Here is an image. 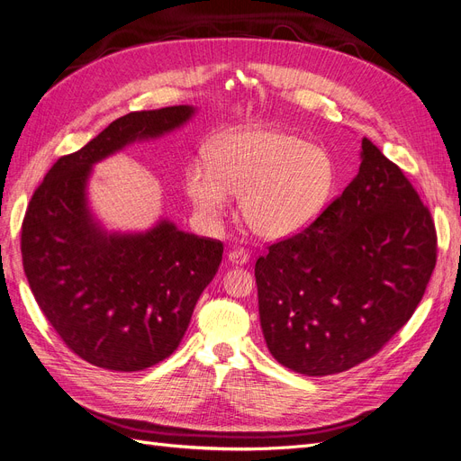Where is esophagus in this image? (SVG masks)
<instances>
[{
  "label": "esophagus",
  "instance_id": "34e87169",
  "mask_svg": "<svg viewBox=\"0 0 461 461\" xmlns=\"http://www.w3.org/2000/svg\"><path fill=\"white\" fill-rule=\"evenodd\" d=\"M228 262L231 266H245L249 262V252H245L243 249H235L228 252Z\"/></svg>",
  "mask_w": 461,
  "mask_h": 461
}]
</instances>
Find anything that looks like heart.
Returning a JSON list of instances; mask_svg holds the SVG:
<instances>
[{"instance_id":"heart-1","label":"heart","mask_w":461,"mask_h":461,"mask_svg":"<svg viewBox=\"0 0 461 461\" xmlns=\"http://www.w3.org/2000/svg\"><path fill=\"white\" fill-rule=\"evenodd\" d=\"M209 158L185 168V194L209 226H218L240 197V214L254 235L279 241L300 233L325 209L334 167L325 149L267 127H245L218 136Z\"/></svg>"}]
</instances>
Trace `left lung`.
I'll use <instances>...</instances> for the list:
<instances>
[{
  "instance_id": "8db88e82",
  "label": "left lung",
  "mask_w": 461,
  "mask_h": 461,
  "mask_svg": "<svg viewBox=\"0 0 461 461\" xmlns=\"http://www.w3.org/2000/svg\"><path fill=\"white\" fill-rule=\"evenodd\" d=\"M435 262L429 211L402 170L363 139L359 173L344 194L257 260L269 353L305 376L363 363L412 317Z\"/></svg>"
}]
</instances>
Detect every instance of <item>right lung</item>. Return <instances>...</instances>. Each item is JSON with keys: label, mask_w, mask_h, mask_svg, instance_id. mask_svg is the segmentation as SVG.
I'll use <instances>...</instances> for the list:
<instances>
[{"label": "right lung", "mask_w": 461, "mask_h": 461, "mask_svg": "<svg viewBox=\"0 0 461 461\" xmlns=\"http://www.w3.org/2000/svg\"><path fill=\"white\" fill-rule=\"evenodd\" d=\"M195 113L184 104L115 119L50 167L28 204L21 249L32 293L64 344L95 366L136 372L167 359L221 262L220 241L167 218L146 231H110L89 203L96 163L178 131Z\"/></svg>", "instance_id": "right-lung-1"}]
</instances>
